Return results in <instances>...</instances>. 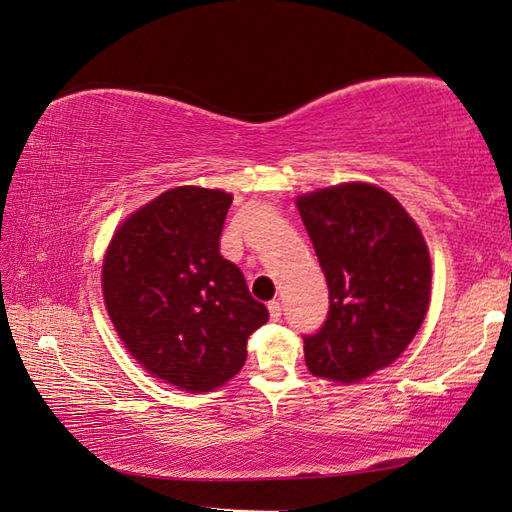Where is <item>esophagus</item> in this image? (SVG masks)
<instances>
[{
    "label": "esophagus",
    "mask_w": 512,
    "mask_h": 512,
    "mask_svg": "<svg viewBox=\"0 0 512 512\" xmlns=\"http://www.w3.org/2000/svg\"><path fill=\"white\" fill-rule=\"evenodd\" d=\"M268 312H270V321H279L281 319V303L279 301H270L268 303Z\"/></svg>",
    "instance_id": "obj_1"
}]
</instances>
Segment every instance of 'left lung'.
<instances>
[{
    "instance_id": "1",
    "label": "left lung",
    "mask_w": 512,
    "mask_h": 512,
    "mask_svg": "<svg viewBox=\"0 0 512 512\" xmlns=\"http://www.w3.org/2000/svg\"><path fill=\"white\" fill-rule=\"evenodd\" d=\"M328 281L330 310L303 336L306 365L358 383L391 365L420 330L431 299V259L418 224L385 189L345 182L297 198Z\"/></svg>"
}]
</instances>
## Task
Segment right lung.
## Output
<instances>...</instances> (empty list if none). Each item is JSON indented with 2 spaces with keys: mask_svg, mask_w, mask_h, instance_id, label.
Instances as JSON below:
<instances>
[{
  "mask_svg": "<svg viewBox=\"0 0 512 512\" xmlns=\"http://www.w3.org/2000/svg\"><path fill=\"white\" fill-rule=\"evenodd\" d=\"M233 195L176 187L118 226L103 262L105 308L151 376L202 394L246 361V341L268 321L246 279L220 255Z\"/></svg>",
  "mask_w": 512,
  "mask_h": 512,
  "instance_id": "obj_1",
  "label": "right lung"
}]
</instances>
